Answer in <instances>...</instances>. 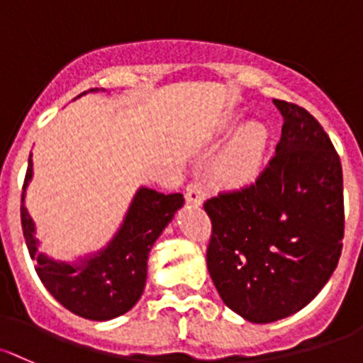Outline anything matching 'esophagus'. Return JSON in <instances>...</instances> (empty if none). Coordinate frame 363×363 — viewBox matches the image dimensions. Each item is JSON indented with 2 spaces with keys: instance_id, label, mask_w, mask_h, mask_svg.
<instances>
[{
  "instance_id": "obj_1",
  "label": "esophagus",
  "mask_w": 363,
  "mask_h": 363,
  "mask_svg": "<svg viewBox=\"0 0 363 363\" xmlns=\"http://www.w3.org/2000/svg\"><path fill=\"white\" fill-rule=\"evenodd\" d=\"M186 201L191 205H201L203 201V188L198 181H191L188 186H186Z\"/></svg>"
}]
</instances>
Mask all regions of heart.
Returning <instances> with one entry per match:
<instances>
[{
	"instance_id": "1",
	"label": "heart",
	"mask_w": 363,
	"mask_h": 363,
	"mask_svg": "<svg viewBox=\"0 0 363 363\" xmlns=\"http://www.w3.org/2000/svg\"><path fill=\"white\" fill-rule=\"evenodd\" d=\"M268 146V132L261 123H249L233 135L217 156L213 174L223 184L245 186L257 177Z\"/></svg>"
}]
</instances>
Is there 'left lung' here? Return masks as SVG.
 I'll return each instance as SVG.
<instances>
[{
	"label": "left lung",
	"instance_id": "obj_1",
	"mask_svg": "<svg viewBox=\"0 0 363 363\" xmlns=\"http://www.w3.org/2000/svg\"><path fill=\"white\" fill-rule=\"evenodd\" d=\"M280 143L254 182L203 203L207 268L230 310L269 323L303 310L337 268L345 238L342 167L313 114L273 101Z\"/></svg>",
	"mask_w": 363,
	"mask_h": 363
}]
</instances>
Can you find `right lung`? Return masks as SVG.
Instances as JSON below:
<instances>
[{"label":"right lung","instance_id":"1","mask_svg":"<svg viewBox=\"0 0 363 363\" xmlns=\"http://www.w3.org/2000/svg\"><path fill=\"white\" fill-rule=\"evenodd\" d=\"M33 175L29 156L26 186ZM184 203L181 193L163 194L140 188L133 198L125 223L108 249L85 261V266L55 262L38 252L34 224L24 207L22 193L21 220L30 259L48 292L66 310L89 320H111L135 306L144 292L147 277V255L152 243L165 230L177 208Z\"/></svg>","mask_w":363,"mask_h":363}]
</instances>
